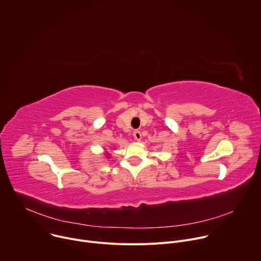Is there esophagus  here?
Masks as SVG:
<instances>
[{
	"label": "esophagus",
	"instance_id": "esophagus-1",
	"mask_svg": "<svg viewBox=\"0 0 261 261\" xmlns=\"http://www.w3.org/2000/svg\"><path fill=\"white\" fill-rule=\"evenodd\" d=\"M133 136H134V138H135L137 141H139V140L141 139V133H140V131H139V130H135V131L133 132Z\"/></svg>",
	"mask_w": 261,
	"mask_h": 261
}]
</instances>
